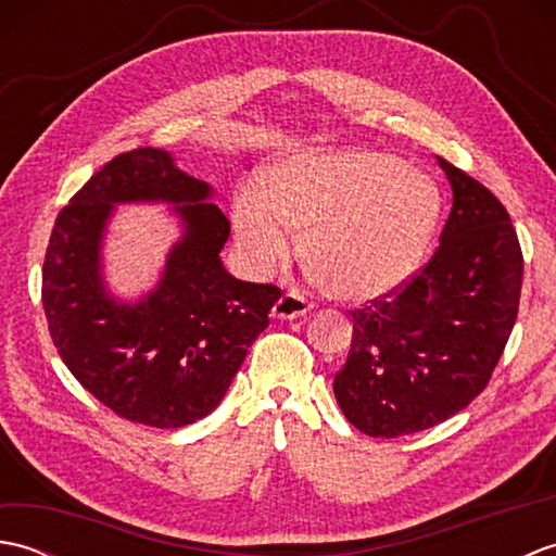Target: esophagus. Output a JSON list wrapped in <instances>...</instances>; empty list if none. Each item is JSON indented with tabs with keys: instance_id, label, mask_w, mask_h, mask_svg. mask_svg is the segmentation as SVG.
I'll return each mask as SVG.
<instances>
[{
	"instance_id": "esophagus-1",
	"label": "esophagus",
	"mask_w": 556,
	"mask_h": 556,
	"mask_svg": "<svg viewBox=\"0 0 556 556\" xmlns=\"http://www.w3.org/2000/svg\"><path fill=\"white\" fill-rule=\"evenodd\" d=\"M308 311V299H303L301 293H285V296L275 303V308H271V317H277V320H299V317H303Z\"/></svg>"
}]
</instances>
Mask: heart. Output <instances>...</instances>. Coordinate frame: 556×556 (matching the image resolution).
<instances>
[{
    "mask_svg": "<svg viewBox=\"0 0 556 556\" xmlns=\"http://www.w3.org/2000/svg\"><path fill=\"white\" fill-rule=\"evenodd\" d=\"M432 176L377 150L303 152L271 179V195L248 186L236 195L233 233L255 275L303 257L334 296L368 303L416 277L442 222Z\"/></svg>",
    "mask_w": 556,
    "mask_h": 556,
    "instance_id": "1",
    "label": "heart"
}]
</instances>
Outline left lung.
Segmentation results:
<instances>
[{
	"instance_id": "left-lung-1",
	"label": "left lung",
	"mask_w": 556,
	"mask_h": 556,
	"mask_svg": "<svg viewBox=\"0 0 556 556\" xmlns=\"http://www.w3.org/2000/svg\"><path fill=\"white\" fill-rule=\"evenodd\" d=\"M454 203L432 260L392 301L353 315L334 396L370 437L428 430L485 389L509 339L523 255L509 212L485 186L437 157Z\"/></svg>"
}]
</instances>
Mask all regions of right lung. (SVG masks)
Returning a JSON list of instances; mask_svg holds the SVG:
<instances>
[{"instance_id": "right-lung-1", "label": "right lung", "mask_w": 556, "mask_h": 556, "mask_svg": "<svg viewBox=\"0 0 556 556\" xmlns=\"http://www.w3.org/2000/svg\"><path fill=\"white\" fill-rule=\"evenodd\" d=\"M215 188L160 148H138L90 176L54 222L42 305L71 375L122 418L184 428L210 416L281 296L229 275V219ZM119 204H167L180 236L159 281L124 300L106 281L103 241Z\"/></svg>"}]
</instances>
